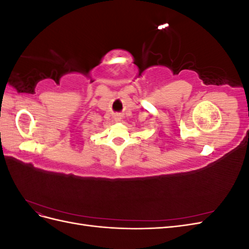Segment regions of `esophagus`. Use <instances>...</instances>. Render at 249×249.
<instances>
[{
    "instance_id": "1",
    "label": "esophagus",
    "mask_w": 249,
    "mask_h": 249,
    "mask_svg": "<svg viewBox=\"0 0 249 249\" xmlns=\"http://www.w3.org/2000/svg\"><path fill=\"white\" fill-rule=\"evenodd\" d=\"M114 119L116 120V122H120V120H122V117H120V115H115Z\"/></svg>"
}]
</instances>
